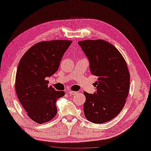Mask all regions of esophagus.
Instances as JSON below:
<instances>
[{
	"instance_id": "34e87169",
	"label": "esophagus",
	"mask_w": 151,
	"mask_h": 151,
	"mask_svg": "<svg viewBox=\"0 0 151 151\" xmlns=\"http://www.w3.org/2000/svg\"><path fill=\"white\" fill-rule=\"evenodd\" d=\"M68 93H69V95H70V96H74V95H76V94L77 93V92L72 91H69Z\"/></svg>"
}]
</instances>
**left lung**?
Returning <instances> with one entry per match:
<instances>
[{
	"mask_svg": "<svg viewBox=\"0 0 151 151\" xmlns=\"http://www.w3.org/2000/svg\"><path fill=\"white\" fill-rule=\"evenodd\" d=\"M78 43L88 59L91 72L98 77L94 93L83 92L85 117L95 124L107 122L126 103L130 81L127 65L119 50L107 41L85 40Z\"/></svg>",
	"mask_w": 151,
	"mask_h": 151,
	"instance_id": "left-lung-1",
	"label": "left lung"
}]
</instances>
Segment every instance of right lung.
<instances>
[{
  "instance_id": "obj_1",
  "label": "right lung",
  "mask_w": 151,
  "mask_h": 151,
  "mask_svg": "<svg viewBox=\"0 0 151 151\" xmlns=\"http://www.w3.org/2000/svg\"><path fill=\"white\" fill-rule=\"evenodd\" d=\"M72 42L55 40L38 43L19 61L15 78L16 93L27 115L35 122H47L57 114L56 101L65 92L48 86L47 78L57 72Z\"/></svg>"
}]
</instances>
